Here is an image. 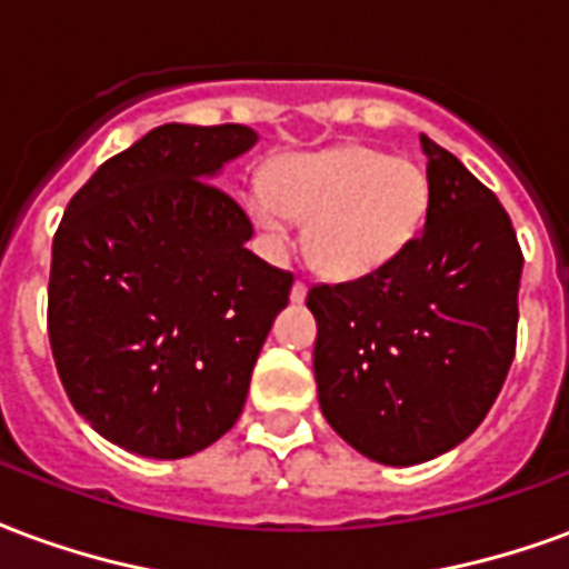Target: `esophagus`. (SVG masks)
I'll use <instances>...</instances> for the list:
<instances>
[{"label": "esophagus", "mask_w": 569, "mask_h": 569, "mask_svg": "<svg viewBox=\"0 0 569 569\" xmlns=\"http://www.w3.org/2000/svg\"><path fill=\"white\" fill-rule=\"evenodd\" d=\"M305 298H307V283H301V280H298V283L292 286V301H296V305H301Z\"/></svg>", "instance_id": "1"}]
</instances>
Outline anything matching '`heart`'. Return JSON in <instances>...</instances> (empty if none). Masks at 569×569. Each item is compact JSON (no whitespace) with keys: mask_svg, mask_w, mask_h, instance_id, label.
Wrapping results in <instances>:
<instances>
[{"mask_svg":"<svg viewBox=\"0 0 569 569\" xmlns=\"http://www.w3.org/2000/svg\"><path fill=\"white\" fill-rule=\"evenodd\" d=\"M431 201L425 171L361 144L286 156L268 183L247 189V213L273 243L307 220L305 252L331 280H356L401 256Z\"/></svg>","mask_w":569,"mask_h":569,"instance_id":"b5f03b06","label":"heart"}]
</instances>
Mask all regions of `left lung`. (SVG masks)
<instances>
[{
  "mask_svg": "<svg viewBox=\"0 0 569 569\" xmlns=\"http://www.w3.org/2000/svg\"><path fill=\"white\" fill-rule=\"evenodd\" d=\"M425 229L380 271L319 283V407L361 456L407 467L473 435L516 356L521 247L498 196L422 134Z\"/></svg>",
  "mask_w": 569,
  "mask_h": 569,
  "instance_id": "left-lung-1",
  "label": "left lung"
}]
</instances>
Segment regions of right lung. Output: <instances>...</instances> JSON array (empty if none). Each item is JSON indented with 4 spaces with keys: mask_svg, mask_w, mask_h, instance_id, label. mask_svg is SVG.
<instances>
[{
    "mask_svg": "<svg viewBox=\"0 0 569 569\" xmlns=\"http://www.w3.org/2000/svg\"><path fill=\"white\" fill-rule=\"evenodd\" d=\"M259 134L166 123L111 156L53 234L48 335L62 389L126 452L183 458L220 440L292 273L247 250L252 222L217 178Z\"/></svg>",
    "mask_w": 569,
    "mask_h": 569,
    "instance_id": "1",
    "label": "right lung"
}]
</instances>
